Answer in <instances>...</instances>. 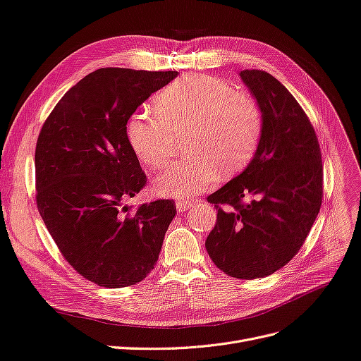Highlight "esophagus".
Segmentation results:
<instances>
[{"mask_svg":"<svg viewBox=\"0 0 361 361\" xmlns=\"http://www.w3.org/2000/svg\"><path fill=\"white\" fill-rule=\"evenodd\" d=\"M175 205H177V210H178V212H186V210L190 209L192 202L188 201V200H178L177 204H175Z\"/></svg>","mask_w":361,"mask_h":361,"instance_id":"obj_1","label":"esophagus"}]
</instances>
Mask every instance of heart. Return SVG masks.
I'll list each match as a JSON object with an SVG mask.
<instances>
[{"mask_svg":"<svg viewBox=\"0 0 361 361\" xmlns=\"http://www.w3.org/2000/svg\"><path fill=\"white\" fill-rule=\"evenodd\" d=\"M156 115L137 111L127 122V139L137 159L160 169L173 154L172 133L188 128L183 159L154 180L161 197L189 198L213 186L224 173L250 161L262 135L259 106L224 80L186 75L154 98Z\"/></svg>","mask_w":361,"mask_h":361,"instance_id":"1","label":"heart"}]
</instances>
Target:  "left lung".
<instances>
[{
  "label": "left lung",
  "instance_id": "obj_1",
  "mask_svg": "<svg viewBox=\"0 0 361 361\" xmlns=\"http://www.w3.org/2000/svg\"><path fill=\"white\" fill-rule=\"evenodd\" d=\"M239 75L260 109L262 135L248 166L207 198L218 221L205 250L226 275L254 280L301 250L321 209L324 172L316 133L290 92L260 69Z\"/></svg>",
  "mask_w": 361,
  "mask_h": 361
}]
</instances>
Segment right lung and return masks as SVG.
Instances as JSON below:
<instances>
[{
    "mask_svg": "<svg viewBox=\"0 0 361 361\" xmlns=\"http://www.w3.org/2000/svg\"><path fill=\"white\" fill-rule=\"evenodd\" d=\"M178 75L101 68L72 86L45 121L37 139L36 202L60 252L101 287L142 281L156 266L177 209L171 200H127L147 184L127 139V122L151 94Z\"/></svg>",
    "mask_w": 361,
    "mask_h": 361,
    "instance_id": "right-lung-1",
    "label": "right lung"
}]
</instances>
